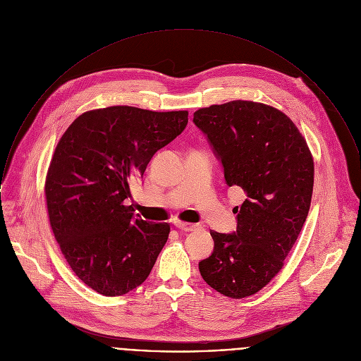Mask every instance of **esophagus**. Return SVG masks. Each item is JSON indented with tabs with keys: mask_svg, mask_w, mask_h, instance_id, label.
Instances as JSON below:
<instances>
[{
	"mask_svg": "<svg viewBox=\"0 0 361 361\" xmlns=\"http://www.w3.org/2000/svg\"><path fill=\"white\" fill-rule=\"evenodd\" d=\"M174 226L181 231H194L200 227V224H197V223H187V221H181V220H176Z\"/></svg>",
	"mask_w": 361,
	"mask_h": 361,
	"instance_id": "esophagus-1",
	"label": "esophagus"
}]
</instances>
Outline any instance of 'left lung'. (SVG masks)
I'll use <instances>...</instances> for the list:
<instances>
[{"label":"left lung","instance_id":"left-lung-1","mask_svg":"<svg viewBox=\"0 0 361 361\" xmlns=\"http://www.w3.org/2000/svg\"><path fill=\"white\" fill-rule=\"evenodd\" d=\"M228 187L247 200L233 212L237 230L211 231L214 252L200 262L204 281L231 298L265 288L282 269L307 219L314 161L305 140L275 107L233 100L194 113Z\"/></svg>","mask_w":361,"mask_h":361}]
</instances>
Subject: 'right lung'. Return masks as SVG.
<instances>
[{"label":"right lung","mask_w":361,"mask_h":361,"mask_svg":"<svg viewBox=\"0 0 361 361\" xmlns=\"http://www.w3.org/2000/svg\"><path fill=\"white\" fill-rule=\"evenodd\" d=\"M187 123L188 111L113 106L80 114L61 137L46 178L50 224L73 274L94 291L123 295L149 276L170 224L134 215L124 201Z\"/></svg>","instance_id":"add662e5"}]
</instances>
